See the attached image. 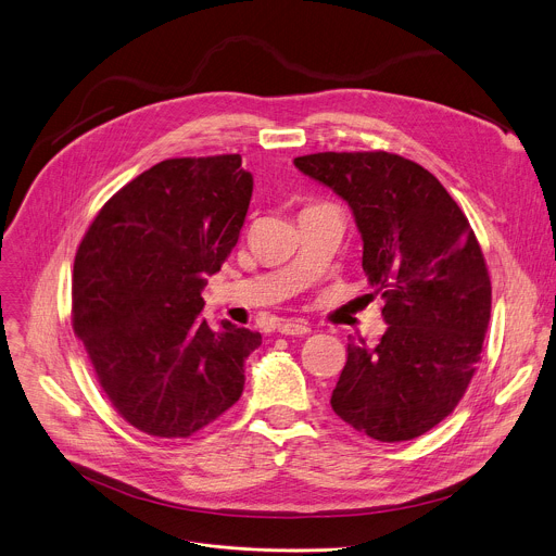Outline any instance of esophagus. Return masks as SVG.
<instances>
[{
	"mask_svg": "<svg viewBox=\"0 0 556 556\" xmlns=\"http://www.w3.org/2000/svg\"><path fill=\"white\" fill-rule=\"evenodd\" d=\"M277 330L286 337H303L309 332V326L305 321H294V319H281L277 324Z\"/></svg>",
	"mask_w": 556,
	"mask_h": 556,
	"instance_id": "esophagus-1",
	"label": "esophagus"
}]
</instances>
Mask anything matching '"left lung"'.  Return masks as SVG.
<instances>
[{"instance_id": "8db88e82", "label": "left lung", "mask_w": 556, "mask_h": 556, "mask_svg": "<svg viewBox=\"0 0 556 556\" xmlns=\"http://www.w3.org/2000/svg\"><path fill=\"white\" fill-rule=\"evenodd\" d=\"M341 195L363 237V270L384 299L376 348L348 343L334 414L380 440H414L462 401L491 321V277L466 215L433 174L389 151L294 157Z\"/></svg>"}]
</instances>
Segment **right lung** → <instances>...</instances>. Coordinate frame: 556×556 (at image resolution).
<instances>
[{
  "mask_svg": "<svg viewBox=\"0 0 556 556\" xmlns=\"http://www.w3.org/2000/svg\"><path fill=\"white\" fill-rule=\"evenodd\" d=\"M253 176L240 153L169 157L116 191L74 257L72 328L118 416L189 438L244 391L262 334L213 330L202 290L240 240Z\"/></svg>",
  "mask_w": 556,
  "mask_h": 556,
  "instance_id": "obj_1",
  "label": "right lung"
}]
</instances>
